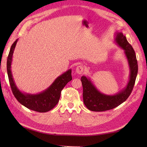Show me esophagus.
<instances>
[{"label": "esophagus", "instance_id": "esophagus-1", "mask_svg": "<svg viewBox=\"0 0 147 147\" xmlns=\"http://www.w3.org/2000/svg\"><path fill=\"white\" fill-rule=\"evenodd\" d=\"M84 72V67L82 65H78L76 68V73L78 74H82Z\"/></svg>", "mask_w": 147, "mask_h": 147}]
</instances>
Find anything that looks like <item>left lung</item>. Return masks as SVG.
Listing matches in <instances>:
<instances>
[{
	"label": "left lung",
	"mask_w": 147,
	"mask_h": 147,
	"mask_svg": "<svg viewBox=\"0 0 147 147\" xmlns=\"http://www.w3.org/2000/svg\"><path fill=\"white\" fill-rule=\"evenodd\" d=\"M114 42L124 50L129 67V78L126 86L114 95H106L101 93L89 78L83 76L81 78L83 85V98L84 104L90 111L102 112L111 110L125 102L129 97L135 85L138 73V62L135 51L127 41L123 33L116 32Z\"/></svg>",
	"instance_id": "left-lung-1"
}]
</instances>
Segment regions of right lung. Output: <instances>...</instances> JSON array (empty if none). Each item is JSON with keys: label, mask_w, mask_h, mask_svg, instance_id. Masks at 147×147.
Returning a JSON list of instances; mask_svg holds the SVG:
<instances>
[{"label": "right lung", "mask_w": 147, "mask_h": 147, "mask_svg": "<svg viewBox=\"0 0 147 147\" xmlns=\"http://www.w3.org/2000/svg\"><path fill=\"white\" fill-rule=\"evenodd\" d=\"M18 40V39L12 45L7 61V74L12 93L21 104L30 110L38 112L51 111L59 102L62 90L68 82L72 80L71 69H70L58 76L49 88L39 93L30 94L21 92L16 85L11 71L12 55Z\"/></svg>", "instance_id": "right-lung-1"}]
</instances>
